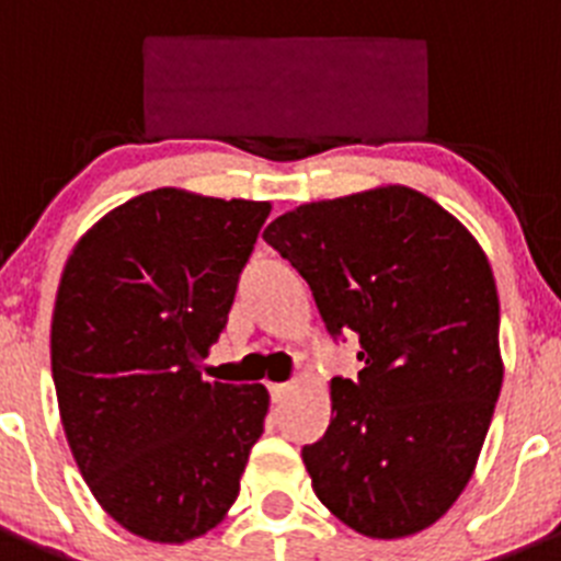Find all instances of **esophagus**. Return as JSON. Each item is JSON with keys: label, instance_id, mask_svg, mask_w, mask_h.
<instances>
[{"label": "esophagus", "instance_id": "obj_1", "mask_svg": "<svg viewBox=\"0 0 561 561\" xmlns=\"http://www.w3.org/2000/svg\"><path fill=\"white\" fill-rule=\"evenodd\" d=\"M291 390H295V385H291V381H275V385H270L272 401H284Z\"/></svg>", "mask_w": 561, "mask_h": 561}]
</instances>
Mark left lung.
<instances>
[{"label": "left lung", "instance_id": "left-lung-1", "mask_svg": "<svg viewBox=\"0 0 561 561\" xmlns=\"http://www.w3.org/2000/svg\"><path fill=\"white\" fill-rule=\"evenodd\" d=\"M264 241L306 277L329 334L359 336V376L331 379L329 430L304 447L314 494L365 537L424 531L472 478L503 388L489 257L404 185L300 205Z\"/></svg>", "mask_w": 561, "mask_h": 561}]
</instances>
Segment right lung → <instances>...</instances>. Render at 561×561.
<instances>
[{
  "label": "right lung",
  "instance_id": "1",
  "mask_svg": "<svg viewBox=\"0 0 561 561\" xmlns=\"http://www.w3.org/2000/svg\"><path fill=\"white\" fill-rule=\"evenodd\" d=\"M270 202L160 187L81 236L49 356L69 449L103 512L180 545L225 519L264 433V385L202 379Z\"/></svg>",
  "mask_w": 561,
  "mask_h": 561
}]
</instances>
